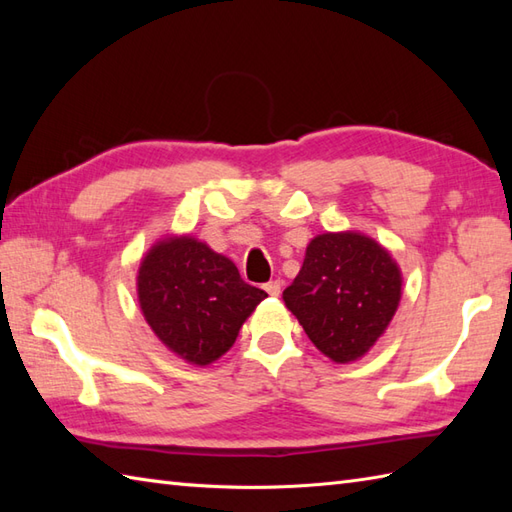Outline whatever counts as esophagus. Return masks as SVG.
Instances as JSON below:
<instances>
[{"label":"esophagus","mask_w":512,"mask_h":512,"mask_svg":"<svg viewBox=\"0 0 512 512\" xmlns=\"http://www.w3.org/2000/svg\"><path fill=\"white\" fill-rule=\"evenodd\" d=\"M264 290L268 292L270 297H279V292H281V281H279V279H275V281H268V284L264 286Z\"/></svg>","instance_id":"obj_1"}]
</instances>
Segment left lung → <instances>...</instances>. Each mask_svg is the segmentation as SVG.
Wrapping results in <instances>:
<instances>
[{"instance_id": "1", "label": "left lung", "mask_w": 512, "mask_h": 512, "mask_svg": "<svg viewBox=\"0 0 512 512\" xmlns=\"http://www.w3.org/2000/svg\"><path fill=\"white\" fill-rule=\"evenodd\" d=\"M400 288V268L376 239L356 231L323 233L308 244L284 301L319 352L334 363H352L385 334Z\"/></svg>"}]
</instances>
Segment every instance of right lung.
Instances as JSON below:
<instances>
[{
    "instance_id": "add662e5",
    "label": "right lung",
    "mask_w": 512,
    "mask_h": 512,
    "mask_svg": "<svg viewBox=\"0 0 512 512\" xmlns=\"http://www.w3.org/2000/svg\"><path fill=\"white\" fill-rule=\"evenodd\" d=\"M136 288L149 328L173 354L198 367L231 350L239 328L268 297L239 277L231 259L191 235L151 246Z\"/></svg>"
}]
</instances>
